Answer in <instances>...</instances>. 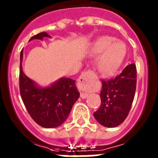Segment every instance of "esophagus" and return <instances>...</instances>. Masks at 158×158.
<instances>
[{
	"mask_svg": "<svg viewBox=\"0 0 158 158\" xmlns=\"http://www.w3.org/2000/svg\"><path fill=\"white\" fill-rule=\"evenodd\" d=\"M95 76V73L93 70H87L83 73L80 76L77 81V85L79 89L81 90V97L82 99L87 98L89 96V92L90 90L89 84L92 78Z\"/></svg>",
	"mask_w": 158,
	"mask_h": 158,
	"instance_id": "obj_1",
	"label": "esophagus"
}]
</instances>
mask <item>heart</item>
<instances>
[{
  "label": "heart",
  "instance_id": "obj_1",
  "mask_svg": "<svg viewBox=\"0 0 158 158\" xmlns=\"http://www.w3.org/2000/svg\"><path fill=\"white\" fill-rule=\"evenodd\" d=\"M93 52L100 54L97 69L102 74L111 75L118 69L126 55V46L111 36H104L93 44Z\"/></svg>",
  "mask_w": 158,
  "mask_h": 158
}]
</instances>
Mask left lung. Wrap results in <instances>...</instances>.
Masks as SVG:
<instances>
[{
    "label": "left lung",
    "instance_id": "obj_1",
    "mask_svg": "<svg viewBox=\"0 0 158 158\" xmlns=\"http://www.w3.org/2000/svg\"><path fill=\"white\" fill-rule=\"evenodd\" d=\"M137 84L135 64L127 65L120 74L102 80L101 104L93 113L95 118L107 127L120 125L127 117L132 106Z\"/></svg>",
    "mask_w": 158,
    "mask_h": 158
}]
</instances>
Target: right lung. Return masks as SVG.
I'll return each mask as SVG.
<instances>
[{
    "label": "right lung",
    "instance_id": "right-lung-1",
    "mask_svg": "<svg viewBox=\"0 0 158 158\" xmlns=\"http://www.w3.org/2000/svg\"><path fill=\"white\" fill-rule=\"evenodd\" d=\"M51 37L46 32L32 36V40H43ZM23 50L20 52L19 64V93L27 112L32 119L45 128H53L62 125L69 116L72 107L79 98L80 93L75 81L62 78L49 88L40 89L23 73L21 61Z\"/></svg>",
    "mask_w": 158,
    "mask_h": 158
}]
</instances>
